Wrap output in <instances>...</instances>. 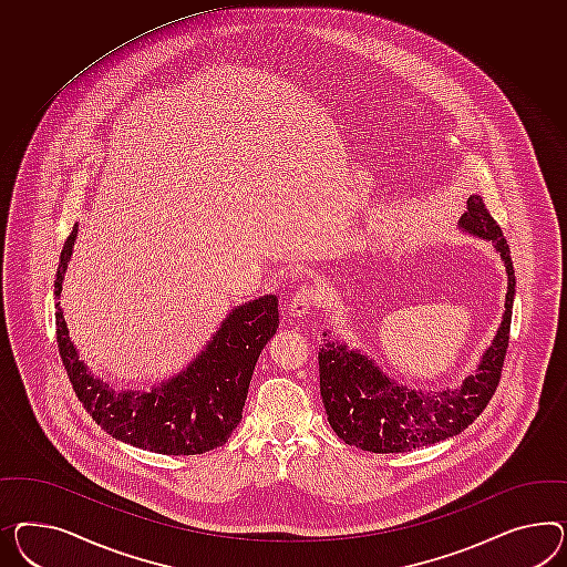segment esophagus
Wrapping results in <instances>:
<instances>
[{
	"instance_id": "34e87169",
	"label": "esophagus",
	"mask_w": 567,
	"mask_h": 567,
	"mask_svg": "<svg viewBox=\"0 0 567 567\" xmlns=\"http://www.w3.org/2000/svg\"><path fill=\"white\" fill-rule=\"evenodd\" d=\"M318 299H320V295L313 285H307V282L301 285L292 295L291 309H289L291 316L303 318L306 313H309V309L318 303Z\"/></svg>"
}]
</instances>
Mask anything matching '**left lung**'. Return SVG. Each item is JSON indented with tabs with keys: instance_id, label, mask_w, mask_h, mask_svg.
I'll return each mask as SVG.
<instances>
[{
	"instance_id": "left-lung-1",
	"label": "left lung",
	"mask_w": 567,
	"mask_h": 567,
	"mask_svg": "<svg viewBox=\"0 0 567 567\" xmlns=\"http://www.w3.org/2000/svg\"><path fill=\"white\" fill-rule=\"evenodd\" d=\"M462 229L495 244L507 272L504 322L483 354L478 369L454 390L414 392L383 375L373 361L344 344L326 340L318 354L320 392L330 427L347 444L373 454L411 452L458 435L468 427L493 399L504 369L509 342L512 303L516 292L509 245L497 220L481 196L466 199ZM326 337V334H323Z\"/></svg>"
}]
</instances>
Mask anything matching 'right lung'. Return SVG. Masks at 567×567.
<instances>
[{
    "label": "right lung",
    "mask_w": 567,
    "mask_h": 567,
    "mask_svg": "<svg viewBox=\"0 0 567 567\" xmlns=\"http://www.w3.org/2000/svg\"><path fill=\"white\" fill-rule=\"evenodd\" d=\"M78 225L63 244L55 297L76 241ZM55 334L63 368L78 400L96 425L115 440L167 456H189L220 447L239 425L254 368L278 328V299L266 295L235 307L189 368L151 392H115L92 378L70 342L62 309Z\"/></svg>",
    "instance_id": "1"
}]
</instances>
